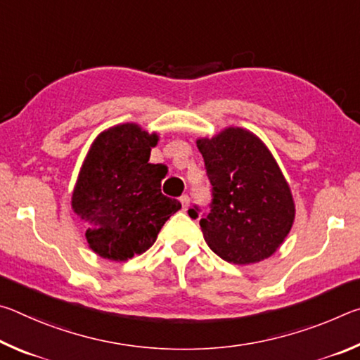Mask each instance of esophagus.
<instances>
[{"instance_id":"obj_1","label":"esophagus","mask_w":360,"mask_h":360,"mask_svg":"<svg viewBox=\"0 0 360 360\" xmlns=\"http://www.w3.org/2000/svg\"><path fill=\"white\" fill-rule=\"evenodd\" d=\"M181 200V205H182V210H187L188 206H191V198H188V195H182V197L179 198Z\"/></svg>"}]
</instances>
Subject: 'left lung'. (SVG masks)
I'll return each instance as SVG.
<instances>
[{"label":"left lung","instance_id":"obj_1","mask_svg":"<svg viewBox=\"0 0 360 360\" xmlns=\"http://www.w3.org/2000/svg\"><path fill=\"white\" fill-rule=\"evenodd\" d=\"M212 186L208 216L200 219L206 245L225 262L251 265L275 254L289 235L295 203L266 144L241 127L197 138ZM192 219L198 210H188Z\"/></svg>","mask_w":360,"mask_h":360}]
</instances>
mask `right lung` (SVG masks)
<instances>
[{"label":"right lung","instance_id":"add662e5","mask_svg":"<svg viewBox=\"0 0 360 360\" xmlns=\"http://www.w3.org/2000/svg\"><path fill=\"white\" fill-rule=\"evenodd\" d=\"M158 135L135 122L103 130L90 144L72 188L71 208L87 227L89 248L125 262L148 251L181 203L160 192L167 167L149 163Z\"/></svg>","mask_w":360,"mask_h":360}]
</instances>
